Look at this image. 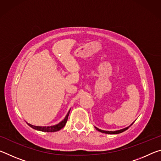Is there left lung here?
Masks as SVG:
<instances>
[{
  "label": "left lung",
  "instance_id": "1",
  "mask_svg": "<svg viewBox=\"0 0 161 161\" xmlns=\"http://www.w3.org/2000/svg\"><path fill=\"white\" fill-rule=\"evenodd\" d=\"M134 123V122H133V123L130 125L129 126H128L126 128H125V129H121V130H115V131H108V130H101L99 129H98V128L95 127V129H96L97 130H99V131L102 132V133H108V134H118V133H122L125 131V130H127L131 126V125Z\"/></svg>",
  "mask_w": 161,
  "mask_h": 161
}]
</instances>
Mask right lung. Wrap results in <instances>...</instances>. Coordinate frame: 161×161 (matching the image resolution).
<instances>
[{
    "mask_svg": "<svg viewBox=\"0 0 161 161\" xmlns=\"http://www.w3.org/2000/svg\"><path fill=\"white\" fill-rule=\"evenodd\" d=\"M69 111L70 110L68 111V113L67 114V116H65V118L62 120L61 122H59V124L54 125V126H33V125L30 124L28 123V125L29 126H31L32 129H34L35 130H40V131H44V132H55L58 131V130H59L60 129H62L63 128L65 124L67 123V121L68 119V116H69Z\"/></svg>",
    "mask_w": 161,
    "mask_h": 161,
    "instance_id": "obj_1",
    "label": "right lung"
}]
</instances>
